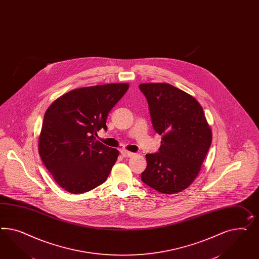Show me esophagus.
I'll return each instance as SVG.
<instances>
[{
    "mask_svg": "<svg viewBox=\"0 0 259 259\" xmlns=\"http://www.w3.org/2000/svg\"><path fill=\"white\" fill-rule=\"evenodd\" d=\"M121 154L124 156V157H133V156L134 155V153H133V152H130V151H127L126 149L121 150Z\"/></svg>",
    "mask_w": 259,
    "mask_h": 259,
    "instance_id": "obj_1",
    "label": "esophagus"
}]
</instances>
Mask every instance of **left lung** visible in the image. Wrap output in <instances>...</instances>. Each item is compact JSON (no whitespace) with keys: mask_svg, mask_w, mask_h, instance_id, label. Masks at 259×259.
I'll use <instances>...</instances> for the list:
<instances>
[{"mask_svg":"<svg viewBox=\"0 0 259 259\" xmlns=\"http://www.w3.org/2000/svg\"><path fill=\"white\" fill-rule=\"evenodd\" d=\"M152 126L162 135L157 153L147 154L141 180L163 194L186 189L200 173L212 142L211 127L200 103L167 83H144Z\"/></svg>","mask_w":259,"mask_h":259,"instance_id":"obj_1","label":"left lung"}]
</instances>
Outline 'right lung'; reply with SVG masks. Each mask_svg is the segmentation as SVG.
Masks as SVG:
<instances>
[{"mask_svg":"<svg viewBox=\"0 0 259 259\" xmlns=\"http://www.w3.org/2000/svg\"><path fill=\"white\" fill-rule=\"evenodd\" d=\"M127 83L73 90L45 111L38 153L56 183L67 192L81 194L102 185L119 151L96 140L107 130L108 113L126 94Z\"/></svg>","mask_w":259,"mask_h":259,"instance_id":"obj_1","label":"right lung"}]
</instances>
